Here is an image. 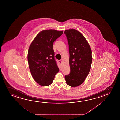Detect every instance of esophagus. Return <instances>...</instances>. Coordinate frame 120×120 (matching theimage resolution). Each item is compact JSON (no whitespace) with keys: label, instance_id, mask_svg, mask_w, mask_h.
I'll return each mask as SVG.
<instances>
[{"label":"esophagus","instance_id":"34e87169","mask_svg":"<svg viewBox=\"0 0 120 120\" xmlns=\"http://www.w3.org/2000/svg\"><path fill=\"white\" fill-rule=\"evenodd\" d=\"M59 62L60 64H61V63H62V61H61V60H59Z\"/></svg>","mask_w":120,"mask_h":120}]
</instances>
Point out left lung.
I'll use <instances>...</instances> for the list:
<instances>
[{"mask_svg":"<svg viewBox=\"0 0 120 120\" xmlns=\"http://www.w3.org/2000/svg\"><path fill=\"white\" fill-rule=\"evenodd\" d=\"M68 41L70 74L65 76L67 84L79 86L84 81L90 71L92 61V52L86 39L82 34L74 29L64 32Z\"/></svg>","mask_w":120,"mask_h":120,"instance_id":"left-lung-1","label":"left lung"}]
</instances>
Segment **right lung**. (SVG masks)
Here are the masks:
<instances>
[{
  "instance_id": "add662e5",
  "label": "right lung",
  "mask_w": 120,
  "mask_h": 120,
  "mask_svg": "<svg viewBox=\"0 0 120 120\" xmlns=\"http://www.w3.org/2000/svg\"><path fill=\"white\" fill-rule=\"evenodd\" d=\"M63 31L43 30L30 45L27 59L34 79L39 85L46 86L53 82L59 68L54 59L53 43L62 34Z\"/></svg>"
}]
</instances>
